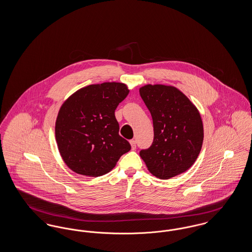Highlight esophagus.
Returning <instances> with one entry per match:
<instances>
[{
  "mask_svg": "<svg viewBox=\"0 0 252 252\" xmlns=\"http://www.w3.org/2000/svg\"><path fill=\"white\" fill-rule=\"evenodd\" d=\"M130 144H131L132 150H135V149H136V141L131 140V141H130Z\"/></svg>",
  "mask_w": 252,
  "mask_h": 252,
  "instance_id": "obj_1",
  "label": "esophagus"
}]
</instances>
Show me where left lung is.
Returning a JSON list of instances; mask_svg holds the SVG:
<instances>
[{
  "label": "left lung",
  "mask_w": 252,
  "mask_h": 252,
  "mask_svg": "<svg viewBox=\"0 0 252 252\" xmlns=\"http://www.w3.org/2000/svg\"><path fill=\"white\" fill-rule=\"evenodd\" d=\"M140 95L154 126L151 146L140 151L149 172L168 180L187 171L196 160L203 143L199 111L180 90L165 85H145Z\"/></svg>",
  "instance_id": "8db88e82"
}]
</instances>
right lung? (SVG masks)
<instances>
[{"instance_id":"1","label":"right lung","mask_w":252,"mask_h":252,"mask_svg":"<svg viewBox=\"0 0 252 252\" xmlns=\"http://www.w3.org/2000/svg\"><path fill=\"white\" fill-rule=\"evenodd\" d=\"M128 93L123 83L90 85L63 103L56 122V140L64 162L73 172L103 176L131 149L119 135L114 114Z\"/></svg>"}]
</instances>
